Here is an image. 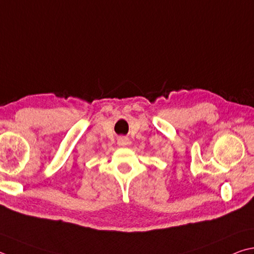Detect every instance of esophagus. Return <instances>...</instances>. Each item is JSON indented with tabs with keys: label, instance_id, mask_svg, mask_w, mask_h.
Wrapping results in <instances>:
<instances>
[{
	"label": "esophagus",
	"instance_id": "1",
	"mask_svg": "<svg viewBox=\"0 0 254 254\" xmlns=\"http://www.w3.org/2000/svg\"><path fill=\"white\" fill-rule=\"evenodd\" d=\"M118 143H119V145H121V146H127L128 143H130V140H128L127 137L123 136V137H120V139L118 140Z\"/></svg>",
	"mask_w": 254,
	"mask_h": 254
}]
</instances>
